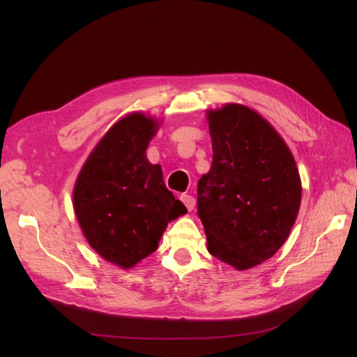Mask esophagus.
<instances>
[{"mask_svg": "<svg viewBox=\"0 0 357 357\" xmlns=\"http://www.w3.org/2000/svg\"><path fill=\"white\" fill-rule=\"evenodd\" d=\"M180 199H181V202L185 204V207L189 210V211H192L193 210V207H195V198H193L192 195H181L180 197Z\"/></svg>", "mask_w": 357, "mask_h": 357, "instance_id": "1", "label": "esophagus"}]
</instances>
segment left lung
I'll use <instances>...</instances> for the list:
<instances>
[{
	"label": "left lung",
	"mask_w": 357,
	"mask_h": 357,
	"mask_svg": "<svg viewBox=\"0 0 357 357\" xmlns=\"http://www.w3.org/2000/svg\"><path fill=\"white\" fill-rule=\"evenodd\" d=\"M213 164L198 181L208 252L236 269L271 257L294 226L301 178L289 147L262 116L240 104L208 113Z\"/></svg>",
	"instance_id": "left-lung-1"
}]
</instances>
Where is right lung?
Instances as JSON below:
<instances>
[{"label":"right lung","mask_w":357,"mask_h":357,"mask_svg":"<svg viewBox=\"0 0 357 357\" xmlns=\"http://www.w3.org/2000/svg\"><path fill=\"white\" fill-rule=\"evenodd\" d=\"M158 123L142 113L119 121L86 160L74 188V210L93 250L131 268L152 255L168 222L188 210L146 158Z\"/></svg>","instance_id":"add662e5"}]
</instances>
